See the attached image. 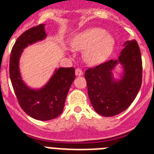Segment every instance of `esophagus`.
<instances>
[{
    "mask_svg": "<svg viewBox=\"0 0 154 154\" xmlns=\"http://www.w3.org/2000/svg\"><path fill=\"white\" fill-rule=\"evenodd\" d=\"M83 75V72H82V71L80 69H75V75L76 76H81Z\"/></svg>",
    "mask_w": 154,
    "mask_h": 154,
    "instance_id": "obj_1",
    "label": "esophagus"
}]
</instances>
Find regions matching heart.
<instances>
[{"mask_svg": "<svg viewBox=\"0 0 154 154\" xmlns=\"http://www.w3.org/2000/svg\"><path fill=\"white\" fill-rule=\"evenodd\" d=\"M71 47L83 51V59L90 65H97L110 56L115 48L113 37L102 28L92 27L75 34L70 41Z\"/></svg>", "mask_w": 154, "mask_h": 154, "instance_id": "obj_1", "label": "heart"}]
</instances>
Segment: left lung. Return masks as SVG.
Masks as SVG:
<instances>
[{
    "label": "left lung",
    "instance_id": "obj_1",
    "mask_svg": "<svg viewBox=\"0 0 154 154\" xmlns=\"http://www.w3.org/2000/svg\"><path fill=\"white\" fill-rule=\"evenodd\" d=\"M117 67L121 70L115 71ZM119 75L114 77L113 72ZM88 94L96 112L103 116L118 115L130 106L142 83V59L136 40L123 44L116 60H110L85 71Z\"/></svg>",
    "mask_w": 154,
    "mask_h": 154
}]
</instances>
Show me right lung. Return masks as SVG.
I'll use <instances>...</instances> for the list:
<instances>
[{"mask_svg":"<svg viewBox=\"0 0 154 154\" xmlns=\"http://www.w3.org/2000/svg\"><path fill=\"white\" fill-rule=\"evenodd\" d=\"M47 38L45 24L34 27L22 34L13 46L10 58V78L21 109L31 117L46 121L56 118L63 111L65 99L75 75L74 68H56L40 88H32L24 81L20 59L24 48Z\"/></svg>","mask_w":154,"mask_h":154,"instance_id":"1","label":"right lung"}]
</instances>
